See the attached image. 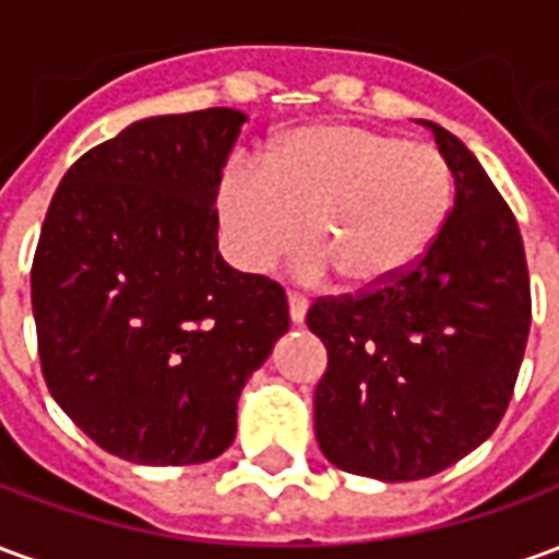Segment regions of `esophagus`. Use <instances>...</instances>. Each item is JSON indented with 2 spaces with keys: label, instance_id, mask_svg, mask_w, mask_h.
<instances>
[{
  "label": "esophagus",
  "instance_id": "esophagus-1",
  "mask_svg": "<svg viewBox=\"0 0 559 559\" xmlns=\"http://www.w3.org/2000/svg\"><path fill=\"white\" fill-rule=\"evenodd\" d=\"M287 305H290V320H293V323H302L305 311H308V302H305V296H299V293H290V296H287Z\"/></svg>",
  "mask_w": 559,
  "mask_h": 559
}]
</instances>
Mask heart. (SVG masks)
<instances>
[{
  "instance_id": "heart-1",
  "label": "heart",
  "mask_w": 559,
  "mask_h": 559,
  "mask_svg": "<svg viewBox=\"0 0 559 559\" xmlns=\"http://www.w3.org/2000/svg\"><path fill=\"white\" fill-rule=\"evenodd\" d=\"M455 209V173L440 148L350 126L296 128L269 146L263 170H233L218 215L233 260L269 272L302 239L305 281L341 275L380 290L419 266Z\"/></svg>"
}]
</instances>
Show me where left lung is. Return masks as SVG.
Segmentation results:
<instances>
[{
    "label": "left lung",
    "instance_id": "1",
    "mask_svg": "<svg viewBox=\"0 0 559 559\" xmlns=\"http://www.w3.org/2000/svg\"><path fill=\"white\" fill-rule=\"evenodd\" d=\"M425 126L455 173L443 236L395 284L308 308L329 353L314 392L317 443L338 469L380 481L428 479L485 443L530 335L515 215L455 134Z\"/></svg>",
    "mask_w": 559,
    "mask_h": 559
}]
</instances>
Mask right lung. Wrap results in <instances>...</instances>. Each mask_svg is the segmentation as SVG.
I'll return each mask as SVG.
<instances>
[{
	"label": "right lung",
	"instance_id": "obj_1",
	"mask_svg": "<svg viewBox=\"0 0 559 559\" xmlns=\"http://www.w3.org/2000/svg\"><path fill=\"white\" fill-rule=\"evenodd\" d=\"M245 114L152 116L80 155L32 260L38 356L56 404L110 455L200 464L290 329L278 281L218 254L221 170Z\"/></svg>",
	"mask_w": 559,
	"mask_h": 559
}]
</instances>
